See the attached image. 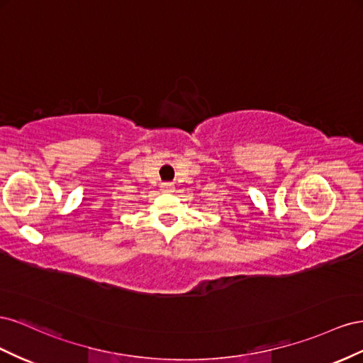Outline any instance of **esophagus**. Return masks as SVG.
I'll use <instances>...</instances> for the list:
<instances>
[{"mask_svg":"<svg viewBox=\"0 0 363 363\" xmlns=\"http://www.w3.org/2000/svg\"><path fill=\"white\" fill-rule=\"evenodd\" d=\"M161 190H162L164 193H172V191H173V185L169 184V182H167V184H162V185H161Z\"/></svg>","mask_w":363,"mask_h":363,"instance_id":"34e87169","label":"esophagus"}]
</instances>
